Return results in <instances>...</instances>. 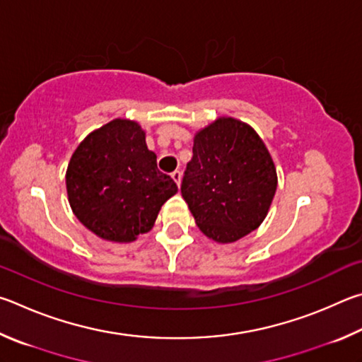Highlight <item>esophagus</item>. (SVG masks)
Returning a JSON list of instances; mask_svg holds the SVG:
<instances>
[{"label": "esophagus", "mask_w": 362, "mask_h": 362, "mask_svg": "<svg viewBox=\"0 0 362 362\" xmlns=\"http://www.w3.org/2000/svg\"><path fill=\"white\" fill-rule=\"evenodd\" d=\"M171 177H173V180H175V182H176V185H177V186H180V185H181V177H182V173H181V171H180V170H175V171H173V173H171Z\"/></svg>", "instance_id": "esophagus-1"}]
</instances>
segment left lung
<instances>
[{
	"mask_svg": "<svg viewBox=\"0 0 362 362\" xmlns=\"http://www.w3.org/2000/svg\"><path fill=\"white\" fill-rule=\"evenodd\" d=\"M181 194L195 224L218 243H233L262 224L276 191L275 163L252 127L219 117L194 136Z\"/></svg>",
	"mask_w": 362,
	"mask_h": 362,
	"instance_id": "8db88e82",
	"label": "left lung"
}]
</instances>
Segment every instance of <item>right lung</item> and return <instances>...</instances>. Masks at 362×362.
<instances>
[{
	"instance_id": "right-lung-1",
	"label": "right lung",
	"mask_w": 362,
	"mask_h": 362,
	"mask_svg": "<svg viewBox=\"0 0 362 362\" xmlns=\"http://www.w3.org/2000/svg\"><path fill=\"white\" fill-rule=\"evenodd\" d=\"M73 213L95 235L129 243L154 226L162 205L177 192L157 168L135 120L114 119L82 139L66 170Z\"/></svg>"
}]
</instances>
